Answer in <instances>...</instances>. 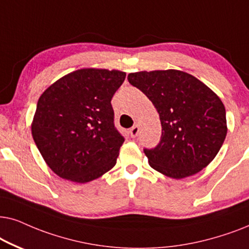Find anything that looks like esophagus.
<instances>
[{
	"label": "esophagus",
	"instance_id": "34e87169",
	"mask_svg": "<svg viewBox=\"0 0 249 249\" xmlns=\"http://www.w3.org/2000/svg\"><path fill=\"white\" fill-rule=\"evenodd\" d=\"M139 132H140V128H139L138 125H134V126L132 127L131 130H130L131 137H132V138H135V137H137V135L139 134Z\"/></svg>",
	"mask_w": 249,
	"mask_h": 249
}]
</instances>
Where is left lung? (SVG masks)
I'll return each instance as SVG.
<instances>
[{"mask_svg": "<svg viewBox=\"0 0 249 249\" xmlns=\"http://www.w3.org/2000/svg\"><path fill=\"white\" fill-rule=\"evenodd\" d=\"M127 79L147 95L160 119V142L144 149L149 165L177 180L206 167L228 132L220 97L197 77L177 69L131 72Z\"/></svg>", "mask_w": 249, "mask_h": 249, "instance_id": "8db88e82", "label": "left lung"}]
</instances>
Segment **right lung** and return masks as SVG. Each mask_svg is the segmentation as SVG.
<instances>
[{"label":"right lung","mask_w":249,"mask_h":249,"mask_svg":"<svg viewBox=\"0 0 249 249\" xmlns=\"http://www.w3.org/2000/svg\"><path fill=\"white\" fill-rule=\"evenodd\" d=\"M126 72L82 68L43 92L32 135L46 165L75 183L100 178L115 166L124 138L114 125L111 98Z\"/></svg>","instance_id":"add662e5"}]
</instances>
